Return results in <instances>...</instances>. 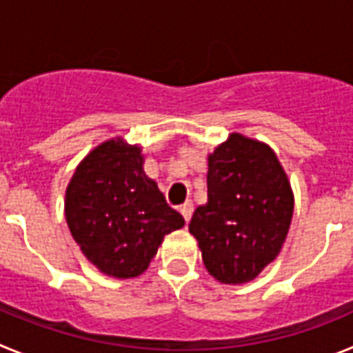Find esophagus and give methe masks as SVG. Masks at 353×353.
I'll use <instances>...</instances> for the list:
<instances>
[{"mask_svg":"<svg viewBox=\"0 0 353 353\" xmlns=\"http://www.w3.org/2000/svg\"><path fill=\"white\" fill-rule=\"evenodd\" d=\"M192 201H185V203L180 207V214L183 215V219H185V223H189L191 221V215H192Z\"/></svg>","mask_w":353,"mask_h":353,"instance_id":"34e87169","label":"esophagus"}]
</instances>
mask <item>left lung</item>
Returning <instances> with one entry per match:
<instances>
[{"instance_id":"left-lung-1","label":"left lung","mask_w":353,"mask_h":353,"mask_svg":"<svg viewBox=\"0 0 353 353\" xmlns=\"http://www.w3.org/2000/svg\"><path fill=\"white\" fill-rule=\"evenodd\" d=\"M208 201L189 232L208 272L221 283L251 281L279 254L293 214V196L276 154L232 134L208 157Z\"/></svg>"}]
</instances>
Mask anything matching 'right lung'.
Returning <instances> with one entry per match:
<instances>
[{"label":"right lung","mask_w":353,"mask_h":353,"mask_svg":"<svg viewBox=\"0 0 353 353\" xmlns=\"http://www.w3.org/2000/svg\"><path fill=\"white\" fill-rule=\"evenodd\" d=\"M65 215L84 256L121 279L145 272L164 235L185 224L143 173L141 148L121 139L102 143L77 166Z\"/></svg>","instance_id":"right-lung-1"}]
</instances>
